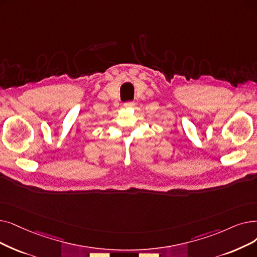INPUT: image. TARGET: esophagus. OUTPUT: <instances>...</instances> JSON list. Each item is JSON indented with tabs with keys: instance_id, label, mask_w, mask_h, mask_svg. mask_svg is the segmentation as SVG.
<instances>
[{
	"instance_id": "obj_1",
	"label": "esophagus",
	"mask_w": 257,
	"mask_h": 257,
	"mask_svg": "<svg viewBox=\"0 0 257 257\" xmlns=\"http://www.w3.org/2000/svg\"><path fill=\"white\" fill-rule=\"evenodd\" d=\"M135 105H136V104H135V102H131V101L124 103V107H126V108H132V107L135 106Z\"/></svg>"
}]
</instances>
